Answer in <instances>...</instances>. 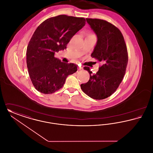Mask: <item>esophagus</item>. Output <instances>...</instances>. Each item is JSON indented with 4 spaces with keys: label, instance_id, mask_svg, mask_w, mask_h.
<instances>
[{
    "label": "esophagus",
    "instance_id": "obj_1",
    "mask_svg": "<svg viewBox=\"0 0 153 153\" xmlns=\"http://www.w3.org/2000/svg\"><path fill=\"white\" fill-rule=\"evenodd\" d=\"M82 68H82V67H81V66H79V67H78V69H79V70L82 69Z\"/></svg>",
    "mask_w": 153,
    "mask_h": 153
}]
</instances>
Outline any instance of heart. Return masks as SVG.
<instances>
[{
    "label": "heart",
    "instance_id": "obj_1",
    "mask_svg": "<svg viewBox=\"0 0 153 153\" xmlns=\"http://www.w3.org/2000/svg\"><path fill=\"white\" fill-rule=\"evenodd\" d=\"M89 35H94V34H89Z\"/></svg>",
    "mask_w": 153,
    "mask_h": 153
}]
</instances>
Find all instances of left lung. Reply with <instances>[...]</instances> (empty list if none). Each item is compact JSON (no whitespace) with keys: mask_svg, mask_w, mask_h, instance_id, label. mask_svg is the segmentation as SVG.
<instances>
[{"mask_svg":"<svg viewBox=\"0 0 153 153\" xmlns=\"http://www.w3.org/2000/svg\"><path fill=\"white\" fill-rule=\"evenodd\" d=\"M97 37L91 57L102 63L98 72L90 74L87 83L81 84L82 91L90 97L102 100L112 95L123 79L128 62V53L124 37L116 26L99 19H86Z\"/></svg>","mask_w":153,"mask_h":153,"instance_id":"left-lung-1","label":"left lung"}]
</instances>
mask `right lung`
<instances>
[{"label":"right lung","instance_id":"add662e5","mask_svg":"<svg viewBox=\"0 0 153 153\" xmlns=\"http://www.w3.org/2000/svg\"><path fill=\"white\" fill-rule=\"evenodd\" d=\"M85 22L84 18L60 15L47 19L36 28L27 48L26 62L30 79L38 91L44 94L57 91L68 76L77 71L76 64L62 62L54 54L66 49Z\"/></svg>","mask_w":153,"mask_h":153}]
</instances>
